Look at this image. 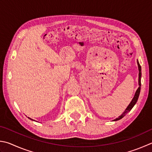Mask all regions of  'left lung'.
Wrapping results in <instances>:
<instances>
[{
    "label": "left lung",
    "mask_w": 152,
    "mask_h": 152,
    "mask_svg": "<svg viewBox=\"0 0 152 152\" xmlns=\"http://www.w3.org/2000/svg\"><path fill=\"white\" fill-rule=\"evenodd\" d=\"M137 64H138V71H139V74H138V85H139V87L138 88V89L136 90L135 94H134V98L132 100V101L130 102V103L128 106L127 107V108H126V110L123 112V113L121 114V116H119L118 118H116V119H114L113 121H118V120H121V118H122L124 116H126V114H128V113H129V112L132 110V108L134 107V106L136 104V103L138 101V97L140 95V89H141V77H142V69H141V66H140V65L139 64V61H137Z\"/></svg>",
    "instance_id": "obj_1"
}]
</instances>
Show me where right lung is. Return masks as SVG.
<instances>
[{
    "mask_svg": "<svg viewBox=\"0 0 152 152\" xmlns=\"http://www.w3.org/2000/svg\"><path fill=\"white\" fill-rule=\"evenodd\" d=\"M28 118H29V119H30V120H31V121H34V120H33V119H31V118H29V117H28Z\"/></svg>",
    "mask_w": 152,
    "mask_h": 152,
    "instance_id": "obj_1",
    "label": "right lung"
}]
</instances>
